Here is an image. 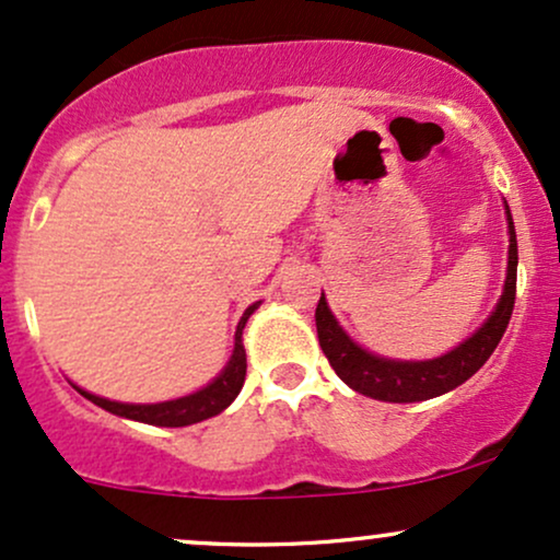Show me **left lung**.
I'll use <instances>...</instances> for the list:
<instances>
[{"mask_svg": "<svg viewBox=\"0 0 560 560\" xmlns=\"http://www.w3.org/2000/svg\"><path fill=\"white\" fill-rule=\"evenodd\" d=\"M505 214H509V269H505L501 301H498L495 312L490 314L488 322L471 338H466L462 346L445 353V357L427 361H396L374 357V353L364 351V348L348 338L343 327L338 325V319L332 317L325 293H322L317 314H314L319 346L325 351L327 361H330L335 374L348 387H353L361 396H370L374 400L413 404V400L443 396V393L466 383L490 359V353L501 343L505 327H509L516 301V230L509 207H505Z\"/></svg>", "mask_w": 560, "mask_h": 560, "instance_id": "1", "label": "left lung"}]
</instances>
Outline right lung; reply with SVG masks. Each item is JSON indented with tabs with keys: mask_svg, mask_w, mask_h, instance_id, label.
I'll list each match as a JSON object with an SVG mask.
<instances>
[{
	"mask_svg": "<svg viewBox=\"0 0 560 560\" xmlns=\"http://www.w3.org/2000/svg\"><path fill=\"white\" fill-rule=\"evenodd\" d=\"M261 301H256L243 312L238 322V330H235V348L233 357H230L228 366L220 372V377H214L212 383L201 390L190 393V396L164 400V404H117V400L98 398L94 393H85L78 387L83 398H89L91 404L102 406L104 411L117 413V417L136 419V422L143 424H156V427H188L196 422H203V419L217 417L220 411H225L230 404H233L235 396L241 393L243 380H246V351H243V327H246L248 317L254 314V308L259 306Z\"/></svg>",
	"mask_w": 560,
	"mask_h": 560,
	"instance_id": "1",
	"label": "right lung"
}]
</instances>
